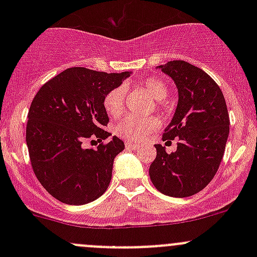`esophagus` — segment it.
<instances>
[{"label": "esophagus", "instance_id": "obj_1", "mask_svg": "<svg viewBox=\"0 0 257 257\" xmlns=\"http://www.w3.org/2000/svg\"><path fill=\"white\" fill-rule=\"evenodd\" d=\"M125 148L126 149H138L139 144L134 143V142H125Z\"/></svg>", "mask_w": 257, "mask_h": 257}]
</instances>
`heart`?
Instances as JSON below:
<instances>
[{
  "label": "heart",
  "mask_w": 257,
  "mask_h": 257,
  "mask_svg": "<svg viewBox=\"0 0 257 257\" xmlns=\"http://www.w3.org/2000/svg\"><path fill=\"white\" fill-rule=\"evenodd\" d=\"M141 87H143L155 100L165 99L168 95V88L162 79L150 78L144 79L141 83ZM104 108L110 116L121 115L125 110V89L123 87H116L110 90L104 98ZM159 121L154 116H137L129 115L119 121L115 126V133L120 138L126 141L138 142L144 139L150 132L158 128Z\"/></svg>",
  "instance_id": "1"
}]
</instances>
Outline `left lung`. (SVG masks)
<instances>
[{
	"label": "left lung",
	"mask_w": 257,
	"mask_h": 257,
	"mask_svg": "<svg viewBox=\"0 0 257 257\" xmlns=\"http://www.w3.org/2000/svg\"><path fill=\"white\" fill-rule=\"evenodd\" d=\"M174 80L178 105L163 142L178 139L175 152L155 144L149 168L155 188L164 195L186 198L203 190L216 174L229 137L230 119L219 85L208 73L185 61L158 66Z\"/></svg>",
	"instance_id": "1"
}]
</instances>
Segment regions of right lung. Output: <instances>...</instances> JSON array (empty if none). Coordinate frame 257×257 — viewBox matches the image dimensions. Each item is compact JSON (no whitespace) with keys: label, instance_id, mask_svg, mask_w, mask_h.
Segmentation results:
<instances>
[{"label":"right lung","instance_id":"right-lung-1","mask_svg":"<svg viewBox=\"0 0 257 257\" xmlns=\"http://www.w3.org/2000/svg\"><path fill=\"white\" fill-rule=\"evenodd\" d=\"M131 74L73 67L49 79L33 98L26 128L31 164L57 200L84 205L109 186L114 158L124 150L123 141L113 137L97 149H87L83 142H102L112 136L102 129L109 121L104 98Z\"/></svg>","mask_w":257,"mask_h":257}]
</instances>
